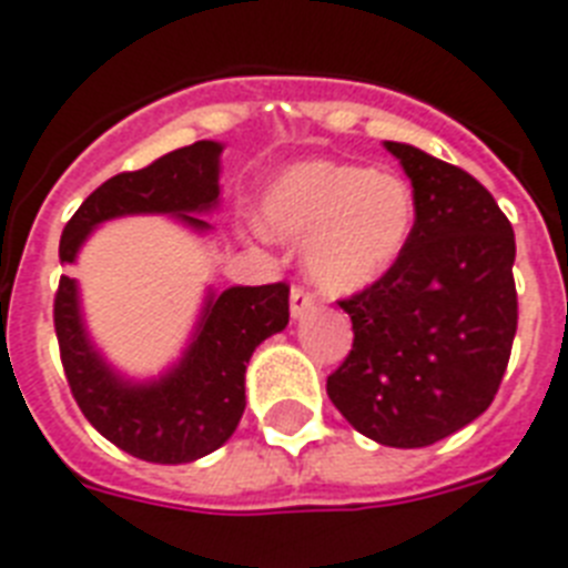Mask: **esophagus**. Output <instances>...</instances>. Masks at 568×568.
Returning <instances> with one entry per match:
<instances>
[{
  "instance_id": "esophagus-1",
  "label": "esophagus",
  "mask_w": 568,
  "mask_h": 568,
  "mask_svg": "<svg viewBox=\"0 0 568 568\" xmlns=\"http://www.w3.org/2000/svg\"><path fill=\"white\" fill-rule=\"evenodd\" d=\"M313 305H316V296H313L311 290L302 287V284H293V290H290V311H293V316H305L307 311H313Z\"/></svg>"
}]
</instances>
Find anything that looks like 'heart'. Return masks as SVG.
<instances>
[{
	"instance_id": "heart-1",
	"label": "heart",
	"mask_w": 568,
	"mask_h": 568,
	"mask_svg": "<svg viewBox=\"0 0 568 568\" xmlns=\"http://www.w3.org/2000/svg\"><path fill=\"white\" fill-rule=\"evenodd\" d=\"M263 211L275 234L307 243V275L322 290L352 293L405 252L416 196L398 172L311 161L272 184Z\"/></svg>"
}]
</instances>
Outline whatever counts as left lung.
<instances>
[{
	"mask_svg": "<svg viewBox=\"0 0 568 568\" xmlns=\"http://www.w3.org/2000/svg\"><path fill=\"white\" fill-rule=\"evenodd\" d=\"M416 196L405 252L339 307L352 352L328 375V398L381 446L422 448L478 419L514 348L516 240L478 179L405 143H384Z\"/></svg>",
	"mask_w": 568,
	"mask_h": 568,
	"instance_id": "left-lung-1",
	"label": "left lung"
}]
</instances>
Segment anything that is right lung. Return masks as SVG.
I'll return each instance as SVG.
<instances>
[{
    "mask_svg": "<svg viewBox=\"0 0 568 568\" xmlns=\"http://www.w3.org/2000/svg\"><path fill=\"white\" fill-rule=\"evenodd\" d=\"M220 143L199 140L143 170L120 172L90 193L61 234V261L72 263L93 225L122 213H179L193 229L220 196ZM290 322V284L231 287L211 298L184 361L155 384L120 381L88 343L75 281L61 275L54 334L72 398L113 446L149 464H190L234 434L246 410V363L263 339Z\"/></svg>",
    "mask_w": 568,
    "mask_h": 568,
    "instance_id": "add662e5",
    "label": "right lung"
}]
</instances>
